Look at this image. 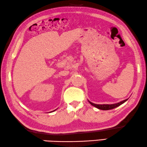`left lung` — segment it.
<instances>
[{"label":"left lung","mask_w":147,"mask_h":147,"mask_svg":"<svg viewBox=\"0 0 147 147\" xmlns=\"http://www.w3.org/2000/svg\"><path fill=\"white\" fill-rule=\"evenodd\" d=\"M127 100H128V98L125 99V100H122L119 102L115 103V104H110V105H107H107H105V104L104 105H97V104H94V103L90 102L89 100H88V102H90V105H92V106H94V107H96V108H97V109H100V110H103V111H107V110H111V109H113L117 107H119L120 105L123 104V103L125 102Z\"/></svg>","instance_id":"8db88e82"}]
</instances>
